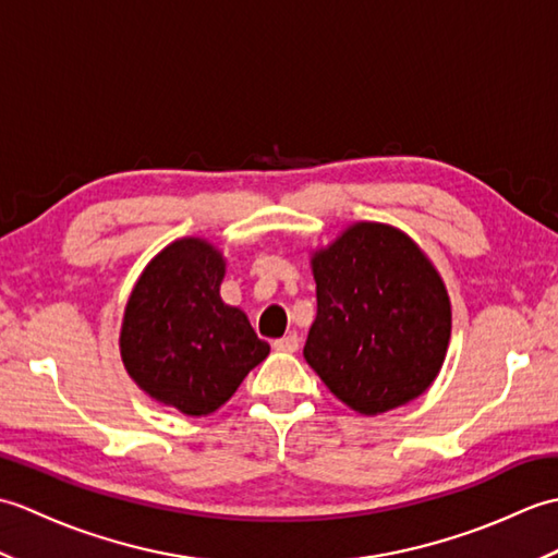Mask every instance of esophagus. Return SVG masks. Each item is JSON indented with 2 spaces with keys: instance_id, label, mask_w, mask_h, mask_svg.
Returning <instances> with one entry per match:
<instances>
[{
  "instance_id": "34e87169",
  "label": "esophagus",
  "mask_w": 558,
  "mask_h": 558,
  "mask_svg": "<svg viewBox=\"0 0 558 558\" xmlns=\"http://www.w3.org/2000/svg\"><path fill=\"white\" fill-rule=\"evenodd\" d=\"M272 348L280 350V352H298V348H300V336H298V333L282 336V338H278L276 342H272Z\"/></svg>"
}]
</instances>
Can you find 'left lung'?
Returning <instances> with one entry per match:
<instances>
[{
    "mask_svg": "<svg viewBox=\"0 0 558 558\" xmlns=\"http://www.w3.org/2000/svg\"><path fill=\"white\" fill-rule=\"evenodd\" d=\"M316 318L304 360L330 393L374 417L434 384L450 340V300L420 244L386 222H352L312 252Z\"/></svg>",
    "mask_w": 558,
    "mask_h": 558,
    "instance_id": "8db88e82",
    "label": "left lung"
}]
</instances>
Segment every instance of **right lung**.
<instances>
[{
	"mask_svg": "<svg viewBox=\"0 0 558 558\" xmlns=\"http://www.w3.org/2000/svg\"><path fill=\"white\" fill-rule=\"evenodd\" d=\"M225 256L182 236L148 260L124 306L120 352L141 390L189 417L225 405L270 352L248 318L225 304Z\"/></svg>",
	"mask_w": 558,
	"mask_h": 558,
	"instance_id": "add662e5",
	"label": "right lung"
}]
</instances>
